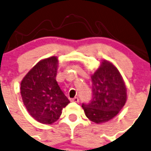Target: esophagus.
Here are the masks:
<instances>
[{
  "instance_id": "obj_1",
  "label": "esophagus",
  "mask_w": 151,
  "mask_h": 151,
  "mask_svg": "<svg viewBox=\"0 0 151 151\" xmlns=\"http://www.w3.org/2000/svg\"><path fill=\"white\" fill-rule=\"evenodd\" d=\"M71 101H72V102H79V98H77V97H75V98H72V99H71Z\"/></svg>"
}]
</instances>
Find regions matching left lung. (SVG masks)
<instances>
[{
    "instance_id": "left-lung-1",
    "label": "left lung",
    "mask_w": 151,
    "mask_h": 151,
    "mask_svg": "<svg viewBox=\"0 0 151 151\" xmlns=\"http://www.w3.org/2000/svg\"><path fill=\"white\" fill-rule=\"evenodd\" d=\"M91 79L93 98L82 107L90 121L105 123L116 116L125 105L126 85L118 69L107 60H103Z\"/></svg>"
}]
</instances>
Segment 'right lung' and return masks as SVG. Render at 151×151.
I'll use <instances>...</instances> for the list:
<instances>
[{
    "mask_svg": "<svg viewBox=\"0 0 151 151\" xmlns=\"http://www.w3.org/2000/svg\"><path fill=\"white\" fill-rule=\"evenodd\" d=\"M58 65L56 56L40 60L21 82V96L28 113L45 124L56 122L70 103L55 80Z\"/></svg>",
    "mask_w": 151,
    "mask_h": 151,
    "instance_id": "1",
    "label": "right lung"
}]
</instances>
